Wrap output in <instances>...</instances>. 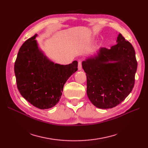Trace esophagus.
Here are the masks:
<instances>
[{
  "instance_id": "esophagus-1",
  "label": "esophagus",
  "mask_w": 148,
  "mask_h": 148,
  "mask_svg": "<svg viewBox=\"0 0 148 148\" xmlns=\"http://www.w3.org/2000/svg\"><path fill=\"white\" fill-rule=\"evenodd\" d=\"M78 69L79 70H82V62H78Z\"/></svg>"
}]
</instances>
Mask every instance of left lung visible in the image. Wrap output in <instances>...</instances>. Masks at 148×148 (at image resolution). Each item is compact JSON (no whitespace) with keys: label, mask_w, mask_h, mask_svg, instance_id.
Here are the masks:
<instances>
[{"label":"left lung","mask_w":148,"mask_h":148,"mask_svg":"<svg viewBox=\"0 0 148 148\" xmlns=\"http://www.w3.org/2000/svg\"><path fill=\"white\" fill-rule=\"evenodd\" d=\"M117 42L110 49L100 48L96 56L82 62L86 75L88 97L100 109L119 105L135 84L138 65L135 49L121 34Z\"/></svg>","instance_id":"left-lung-1"}]
</instances>
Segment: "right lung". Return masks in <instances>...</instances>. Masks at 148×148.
I'll list each match as a JSON object with an SVG mask.
<instances>
[{
  "instance_id": "right-lung-1",
  "label": "right lung",
  "mask_w": 148,
  "mask_h": 148,
  "mask_svg": "<svg viewBox=\"0 0 148 148\" xmlns=\"http://www.w3.org/2000/svg\"><path fill=\"white\" fill-rule=\"evenodd\" d=\"M36 36L22 44L14 71L21 95L37 108L47 109L60 101L65 83L78 70V62L65 65L54 64L38 48Z\"/></svg>"
}]
</instances>
